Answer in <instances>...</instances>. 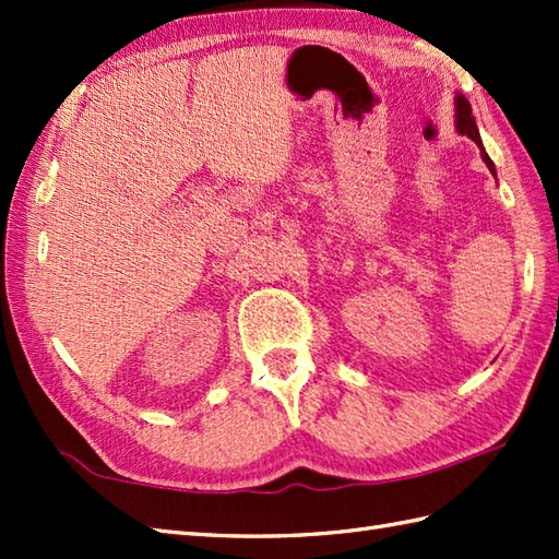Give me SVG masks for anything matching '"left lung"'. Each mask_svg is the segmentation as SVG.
Wrapping results in <instances>:
<instances>
[{
	"instance_id": "left-lung-1",
	"label": "left lung",
	"mask_w": 559,
	"mask_h": 559,
	"mask_svg": "<svg viewBox=\"0 0 559 559\" xmlns=\"http://www.w3.org/2000/svg\"><path fill=\"white\" fill-rule=\"evenodd\" d=\"M454 105H456V129H459V134H463V136H468V139L476 141L485 165H488L490 173L495 175V163L490 160V156H488V153H485V148H483V141H480V134H478L476 120H473V115H471V103H468L466 98H463L461 93H456Z\"/></svg>"
}]
</instances>
